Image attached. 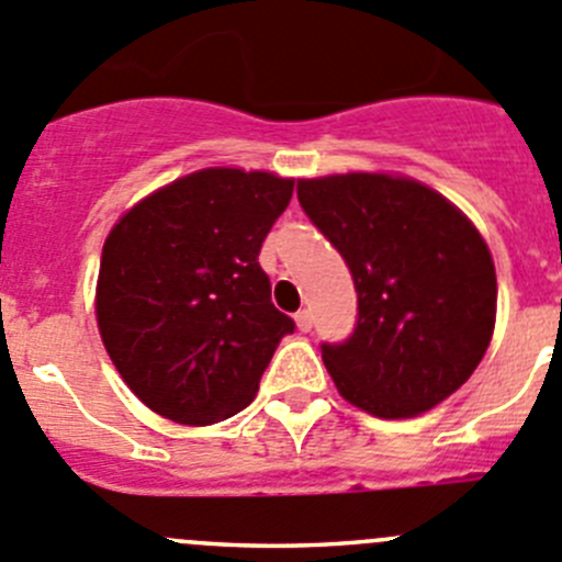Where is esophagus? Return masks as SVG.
I'll use <instances>...</instances> for the list:
<instances>
[{
    "label": "esophagus",
    "instance_id": "esophagus-1",
    "mask_svg": "<svg viewBox=\"0 0 562 562\" xmlns=\"http://www.w3.org/2000/svg\"><path fill=\"white\" fill-rule=\"evenodd\" d=\"M295 323H297V330L308 334V330H312V312H308V308H301V312L295 314Z\"/></svg>",
    "mask_w": 562,
    "mask_h": 562
}]
</instances>
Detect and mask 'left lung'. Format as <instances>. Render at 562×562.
I'll return each instance as SVG.
<instances>
[{
  "instance_id": "1",
  "label": "left lung",
  "mask_w": 562,
  "mask_h": 562,
  "mask_svg": "<svg viewBox=\"0 0 562 562\" xmlns=\"http://www.w3.org/2000/svg\"><path fill=\"white\" fill-rule=\"evenodd\" d=\"M297 201L358 292L352 334L323 345L341 397L405 419L461 389L496 319L494 261L467 215L430 187L386 173L301 179Z\"/></svg>"
}]
</instances>
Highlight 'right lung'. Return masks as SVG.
I'll return each instance as SVG.
<instances>
[{"instance_id": "right-lung-1", "label": "right lung", "mask_w": 562, "mask_h": 562, "mask_svg": "<svg viewBox=\"0 0 562 562\" xmlns=\"http://www.w3.org/2000/svg\"><path fill=\"white\" fill-rule=\"evenodd\" d=\"M292 187L261 170H198L143 198L106 237L101 339L126 386L165 419L212 425L243 411L295 330L259 265Z\"/></svg>"}]
</instances>
